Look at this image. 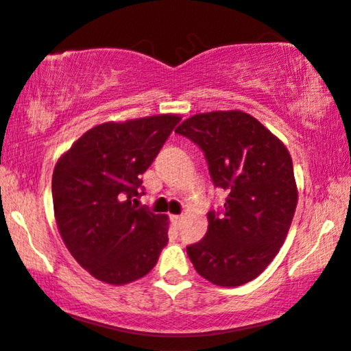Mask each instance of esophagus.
<instances>
[{"label":"esophagus","mask_w":351,"mask_h":351,"mask_svg":"<svg viewBox=\"0 0 351 351\" xmlns=\"http://www.w3.org/2000/svg\"><path fill=\"white\" fill-rule=\"evenodd\" d=\"M171 221H172V225H174V226H179L180 221H182V217L180 215H171Z\"/></svg>","instance_id":"esophagus-1"}]
</instances>
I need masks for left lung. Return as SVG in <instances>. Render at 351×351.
<instances>
[{"instance_id":"1","label":"left lung","mask_w":351,"mask_h":351,"mask_svg":"<svg viewBox=\"0 0 351 351\" xmlns=\"http://www.w3.org/2000/svg\"><path fill=\"white\" fill-rule=\"evenodd\" d=\"M176 133L204 152L213 185L226 190L221 215L207 213L202 241L186 247L196 272L218 287H241L269 266L285 242L298 204L283 142L242 110L196 114Z\"/></svg>"}]
</instances>
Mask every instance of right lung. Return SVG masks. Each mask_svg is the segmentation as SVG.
I'll return each mask as SVG.
<instances>
[{
    "mask_svg": "<svg viewBox=\"0 0 351 351\" xmlns=\"http://www.w3.org/2000/svg\"><path fill=\"white\" fill-rule=\"evenodd\" d=\"M179 121L176 114L106 121L80 136L55 165L60 236L74 260L101 282L139 280L166 247L167 217L138 207L136 196L141 176Z\"/></svg>",
    "mask_w": 351,
    "mask_h": 351,
    "instance_id": "right-lung-1",
    "label": "right lung"
}]
</instances>
